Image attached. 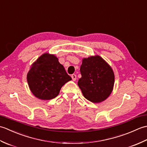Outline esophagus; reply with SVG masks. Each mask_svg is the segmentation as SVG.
<instances>
[{
  "mask_svg": "<svg viewBox=\"0 0 147 147\" xmlns=\"http://www.w3.org/2000/svg\"><path fill=\"white\" fill-rule=\"evenodd\" d=\"M71 78H72V79H73V81H76V74H72Z\"/></svg>",
  "mask_w": 147,
  "mask_h": 147,
  "instance_id": "esophagus-1",
  "label": "esophagus"
}]
</instances>
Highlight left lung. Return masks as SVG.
<instances>
[{"label": "left lung", "instance_id": "8db88e82", "mask_svg": "<svg viewBox=\"0 0 147 147\" xmlns=\"http://www.w3.org/2000/svg\"><path fill=\"white\" fill-rule=\"evenodd\" d=\"M80 72L82 78L78 85L85 98L93 103H100L109 97L113 90L114 74L100 56L84 58Z\"/></svg>", "mask_w": 147, "mask_h": 147}]
</instances>
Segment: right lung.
<instances>
[{
  "label": "right lung",
  "instance_id": "right-lung-1",
  "mask_svg": "<svg viewBox=\"0 0 147 147\" xmlns=\"http://www.w3.org/2000/svg\"><path fill=\"white\" fill-rule=\"evenodd\" d=\"M71 80L57 57L48 53L38 57L27 74L31 92L36 98L44 100L56 97L62 86Z\"/></svg>",
  "mask_w": 147,
  "mask_h": 147
}]
</instances>
